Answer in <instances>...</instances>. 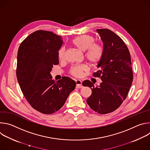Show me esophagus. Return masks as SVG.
<instances>
[{
  "instance_id": "esophagus-1",
  "label": "esophagus",
  "mask_w": 150,
  "mask_h": 150,
  "mask_svg": "<svg viewBox=\"0 0 150 150\" xmlns=\"http://www.w3.org/2000/svg\"><path fill=\"white\" fill-rule=\"evenodd\" d=\"M75 82H76V88H81L82 87V82L80 80H76Z\"/></svg>"
}]
</instances>
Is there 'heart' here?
Segmentation results:
<instances>
[{
	"label": "heart",
	"mask_w": 150,
	"mask_h": 150,
	"mask_svg": "<svg viewBox=\"0 0 150 150\" xmlns=\"http://www.w3.org/2000/svg\"><path fill=\"white\" fill-rule=\"evenodd\" d=\"M94 37L90 34H83L74 38L73 45L80 51L85 52V57L92 65H96L101 59L103 48L100 42L94 41ZM65 48L62 47L57 52L59 60H62L65 57ZM88 67L82 64L81 65L73 66L69 70L70 75L76 78H80L83 74L88 71Z\"/></svg>",
	"instance_id": "obj_1"
}]
</instances>
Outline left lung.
<instances>
[{"instance_id":"left-lung-1","label":"left lung","mask_w":150,"mask_h":150,"mask_svg":"<svg viewBox=\"0 0 150 150\" xmlns=\"http://www.w3.org/2000/svg\"><path fill=\"white\" fill-rule=\"evenodd\" d=\"M103 42V52L98 63V70L93 74L102 82L94 87L85 80L84 87H89L92 93L87 100L90 108L99 114L111 113L118 109L127 97L133 81L131 55L122 38L112 31L97 29Z\"/></svg>"}]
</instances>
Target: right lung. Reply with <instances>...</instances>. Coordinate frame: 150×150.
<instances>
[{"mask_svg":"<svg viewBox=\"0 0 150 150\" xmlns=\"http://www.w3.org/2000/svg\"><path fill=\"white\" fill-rule=\"evenodd\" d=\"M62 44L60 36L37 30L18 49L16 72L21 90L32 108L43 114L58 111L76 86L69 77L55 82L50 75L53 65L59 64L57 52Z\"/></svg>","mask_w":150,"mask_h":150,"instance_id":"1","label":"right lung"}]
</instances>
